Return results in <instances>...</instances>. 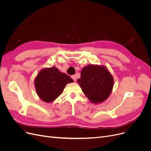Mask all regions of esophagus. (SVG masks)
<instances>
[{"label":"esophagus","mask_w":151,"mask_h":151,"mask_svg":"<svg viewBox=\"0 0 151 151\" xmlns=\"http://www.w3.org/2000/svg\"><path fill=\"white\" fill-rule=\"evenodd\" d=\"M71 77H72V79L73 80H74V81H76V76H75V75L72 76Z\"/></svg>","instance_id":"esophagus-1"}]
</instances>
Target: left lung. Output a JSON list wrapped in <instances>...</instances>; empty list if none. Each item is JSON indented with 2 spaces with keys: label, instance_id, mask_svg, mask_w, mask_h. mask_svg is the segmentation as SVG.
Masks as SVG:
<instances>
[{
  "label": "left lung",
  "instance_id": "1",
  "mask_svg": "<svg viewBox=\"0 0 151 151\" xmlns=\"http://www.w3.org/2000/svg\"><path fill=\"white\" fill-rule=\"evenodd\" d=\"M83 93L92 103H101L110 95L113 87V77L103 65H89L81 71L77 79Z\"/></svg>",
  "mask_w": 151,
  "mask_h": 151
}]
</instances>
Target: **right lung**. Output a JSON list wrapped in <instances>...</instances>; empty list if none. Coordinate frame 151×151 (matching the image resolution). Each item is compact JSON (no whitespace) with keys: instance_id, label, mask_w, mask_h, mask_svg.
Here are the masks:
<instances>
[{"instance_id":"add662e5","label":"right lung","mask_w":151,"mask_h":151,"mask_svg":"<svg viewBox=\"0 0 151 151\" xmlns=\"http://www.w3.org/2000/svg\"><path fill=\"white\" fill-rule=\"evenodd\" d=\"M73 82L70 76L52 67L40 71L35 78V86L40 98L45 102L50 103L63 93L67 84Z\"/></svg>"}]
</instances>
